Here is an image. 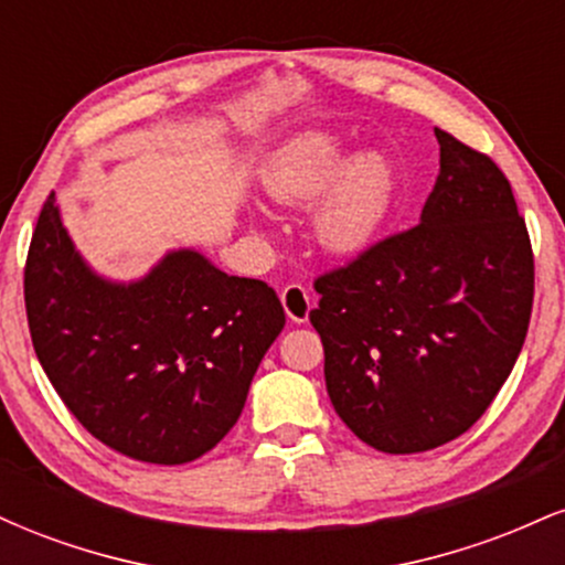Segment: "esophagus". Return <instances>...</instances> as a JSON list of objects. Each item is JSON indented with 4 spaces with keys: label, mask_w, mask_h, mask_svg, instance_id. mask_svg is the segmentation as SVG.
Listing matches in <instances>:
<instances>
[{
    "label": "esophagus",
    "mask_w": 565,
    "mask_h": 565,
    "mask_svg": "<svg viewBox=\"0 0 565 565\" xmlns=\"http://www.w3.org/2000/svg\"><path fill=\"white\" fill-rule=\"evenodd\" d=\"M281 305L284 310H287L289 321L305 323L310 316V308H313V300H310L308 289H305L302 284H289V287H284L281 291Z\"/></svg>",
    "instance_id": "34e87169"
}]
</instances>
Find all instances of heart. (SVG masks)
Returning <instances> with one entry per match:
<instances>
[{"label":"heart","instance_id":"heart-1","mask_svg":"<svg viewBox=\"0 0 565 565\" xmlns=\"http://www.w3.org/2000/svg\"><path fill=\"white\" fill-rule=\"evenodd\" d=\"M260 183L278 204L313 206V236L332 255H359L385 225L395 199V170L380 151L350 157L342 135L308 129L265 161Z\"/></svg>","mask_w":565,"mask_h":565}]
</instances>
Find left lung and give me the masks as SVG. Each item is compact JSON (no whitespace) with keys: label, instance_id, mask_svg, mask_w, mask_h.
Returning <instances> with one entry per match:
<instances>
[{"label":"left lung","instance_id":"left-lung-1","mask_svg":"<svg viewBox=\"0 0 565 565\" xmlns=\"http://www.w3.org/2000/svg\"><path fill=\"white\" fill-rule=\"evenodd\" d=\"M419 225L316 278L334 412L364 444L417 454L462 436L521 353L534 302L529 231L502 170L436 129Z\"/></svg>","mask_w":565,"mask_h":565}]
</instances>
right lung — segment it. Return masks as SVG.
<instances>
[{
	"label": "right lung",
	"mask_w": 565,
	"mask_h": 565,
	"mask_svg": "<svg viewBox=\"0 0 565 565\" xmlns=\"http://www.w3.org/2000/svg\"><path fill=\"white\" fill-rule=\"evenodd\" d=\"M31 342L63 404L125 457L183 465L228 436L287 316L257 278L172 249L135 281L100 276L44 201L25 260Z\"/></svg>",
	"instance_id": "1"
}]
</instances>
